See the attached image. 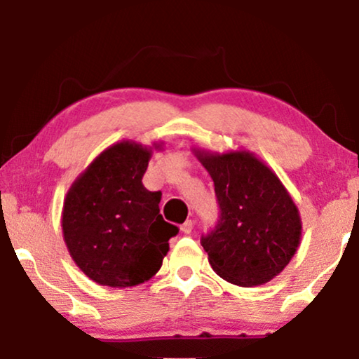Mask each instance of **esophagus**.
Wrapping results in <instances>:
<instances>
[{"instance_id":"esophagus-1","label":"esophagus","mask_w":359,"mask_h":359,"mask_svg":"<svg viewBox=\"0 0 359 359\" xmlns=\"http://www.w3.org/2000/svg\"><path fill=\"white\" fill-rule=\"evenodd\" d=\"M193 229H194V222H193V220H186V222H184L183 225H181V232L186 233V235L193 232Z\"/></svg>"}]
</instances>
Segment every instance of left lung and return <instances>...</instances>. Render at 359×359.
<instances>
[{"label":"left lung","mask_w":359,"mask_h":359,"mask_svg":"<svg viewBox=\"0 0 359 359\" xmlns=\"http://www.w3.org/2000/svg\"><path fill=\"white\" fill-rule=\"evenodd\" d=\"M193 154L212 178L220 205L217 227L201 240L210 266L242 287L269 283L301 245L302 219L292 196L253 151L194 147Z\"/></svg>","instance_id":"8db88e82"}]
</instances>
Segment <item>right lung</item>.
<instances>
[{"label": "right lung", "instance_id": "1", "mask_svg": "<svg viewBox=\"0 0 359 359\" xmlns=\"http://www.w3.org/2000/svg\"><path fill=\"white\" fill-rule=\"evenodd\" d=\"M150 145L121 140L102 150L63 199L62 232L78 268L100 286L132 287L161 268L178 227L160 214L161 193L142 184Z\"/></svg>", "mask_w": 359, "mask_h": 359}]
</instances>
